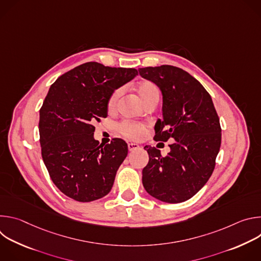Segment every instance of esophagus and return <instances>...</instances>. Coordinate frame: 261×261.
I'll list each match as a JSON object with an SVG mask.
<instances>
[{
  "label": "esophagus",
  "instance_id": "34e87169",
  "mask_svg": "<svg viewBox=\"0 0 261 261\" xmlns=\"http://www.w3.org/2000/svg\"><path fill=\"white\" fill-rule=\"evenodd\" d=\"M140 146H139V144L138 143H135V142H129L128 143V148H129V151H135V150H138Z\"/></svg>",
  "mask_w": 261,
  "mask_h": 261
}]
</instances>
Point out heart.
<instances>
[{"instance_id":"b5f03b06","label":"heart","mask_w":261,"mask_h":261,"mask_svg":"<svg viewBox=\"0 0 261 261\" xmlns=\"http://www.w3.org/2000/svg\"><path fill=\"white\" fill-rule=\"evenodd\" d=\"M136 91H137V94H138L140 100L142 101V103L144 105L147 103H151V102L158 103L159 98H160V90L153 82H150V81L140 82L137 85ZM121 93H122V90L119 89L111 94V96L109 97L108 102H107V107L109 110H113L116 108L118 100L121 96ZM119 131L121 134H123L124 136H126L128 138L136 139L141 136V134L143 132V126L125 121L119 125Z\"/></svg>"}]
</instances>
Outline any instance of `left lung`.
Segmentation results:
<instances>
[{
  "instance_id": "left-lung-1",
  "label": "left lung",
  "mask_w": 261,
  "mask_h": 261,
  "mask_svg": "<svg viewBox=\"0 0 261 261\" xmlns=\"http://www.w3.org/2000/svg\"><path fill=\"white\" fill-rule=\"evenodd\" d=\"M138 71L141 77L156 84L163 96V120L155 125L154 139H174L166 157L156 147L144 146L150 159L142 169L143 187L161 201H186L211 177L220 150L221 126L212 97L180 68L162 65Z\"/></svg>"
}]
</instances>
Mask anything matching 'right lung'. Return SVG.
Instances as JSON below:
<instances>
[{
    "instance_id": "1",
    "label": "right lung",
    "mask_w": 261,
    "mask_h": 261,
    "mask_svg": "<svg viewBox=\"0 0 261 261\" xmlns=\"http://www.w3.org/2000/svg\"><path fill=\"white\" fill-rule=\"evenodd\" d=\"M137 74L134 68L89 62L51 85L40 109L41 155L51 180L66 196L90 202L113 188L128 145L121 138L99 144L93 124L107 117V102L115 90Z\"/></svg>"
}]
</instances>
